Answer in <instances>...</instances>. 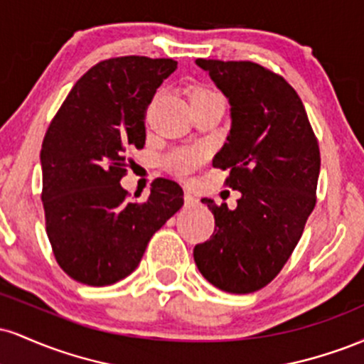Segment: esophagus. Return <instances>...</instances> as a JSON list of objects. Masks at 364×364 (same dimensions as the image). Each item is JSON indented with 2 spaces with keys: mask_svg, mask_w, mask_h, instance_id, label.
I'll return each mask as SVG.
<instances>
[{
  "mask_svg": "<svg viewBox=\"0 0 364 364\" xmlns=\"http://www.w3.org/2000/svg\"><path fill=\"white\" fill-rule=\"evenodd\" d=\"M196 202H198V200H196L193 195H191V193H185V205H186V207L196 205Z\"/></svg>",
  "mask_w": 364,
  "mask_h": 364,
  "instance_id": "1",
  "label": "esophagus"
}]
</instances>
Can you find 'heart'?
<instances>
[{
  "label": "heart",
  "mask_w": 364,
  "mask_h": 364,
  "mask_svg": "<svg viewBox=\"0 0 364 364\" xmlns=\"http://www.w3.org/2000/svg\"><path fill=\"white\" fill-rule=\"evenodd\" d=\"M186 94L193 109L200 104H205L212 101V99L220 97L215 90L205 85L188 87ZM203 162H205V152L202 149H173L162 157L161 164L168 173L174 174L176 178L188 179Z\"/></svg>",
  "instance_id": "1"
}]
</instances>
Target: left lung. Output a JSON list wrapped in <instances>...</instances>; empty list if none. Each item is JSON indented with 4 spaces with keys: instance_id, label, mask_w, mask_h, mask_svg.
<instances>
[{
    "instance_id": "8db88e82",
    "label": "left lung",
    "mask_w": 364,
    "mask_h": 364,
    "mask_svg": "<svg viewBox=\"0 0 364 364\" xmlns=\"http://www.w3.org/2000/svg\"><path fill=\"white\" fill-rule=\"evenodd\" d=\"M196 65L231 104V132L214 168L229 171L224 185L241 198L235 210L202 200L215 229L193 258L212 286L248 294L281 272L315 208L318 140L298 92L279 73L253 61L200 58Z\"/></svg>"
}]
</instances>
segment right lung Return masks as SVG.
Here are the masks:
<instances>
[{
	"label": "right lung",
	"mask_w": 364,
	"mask_h": 364,
	"mask_svg": "<svg viewBox=\"0 0 364 364\" xmlns=\"http://www.w3.org/2000/svg\"><path fill=\"white\" fill-rule=\"evenodd\" d=\"M171 58L119 56L73 85L46 132V232L58 265L87 286H109L139 267L150 237L183 205V190L157 178L135 202L119 185L128 154L145 145L154 94L176 70Z\"/></svg>",
	"instance_id": "right-lung-1"
}]
</instances>
